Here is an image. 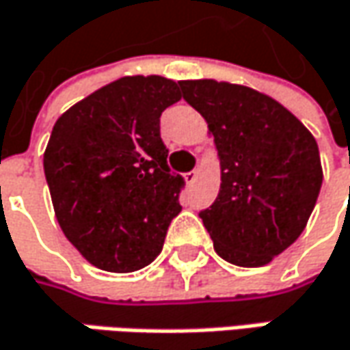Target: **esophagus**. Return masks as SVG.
Wrapping results in <instances>:
<instances>
[{"label":"esophagus","instance_id":"1","mask_svg":"<svg viewBox=\"0 0 350 350\" xmlns=\"http://www.w3.org/2000/svg\"><path fill=\"white\" fill-rule=\"evenodd\" d=\"M196 178H198V170H192V172H186V174H184V182H186V184H194Z\"/></svg>","mask_w":350,"mask_h":350}]
</instances>
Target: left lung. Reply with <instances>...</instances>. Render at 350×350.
<instances>
[{"instance_id":"left-lung-1","label":"left lung","mask_w":350,"mask_h":350,"mask_svg":"<svg viewBox=\"0 0 350 350\" xmlns=\"http://www.w3.org/2000/svg\"><path fill=\"white\" fill-rule=\"evenodd\" d=\"M208 122L219 158V194L200 217L221 259L261 267L305 230L323 166L315 136L269 94L228 81H180Z\"/></svg>"}]
</instances>
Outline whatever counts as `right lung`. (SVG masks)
I'll use <instances>...</instances> for the list:
<instances>
[{
  "instance_id": "1",
  "label": "right lung",
  "mask_w": 350,
  "mask_h": 350,
  "mask_svg": "<svg viewBox=\"0 0 350 350\" xmlns=\"http://www.w3.org/2000/svg\"><path fill=\"white\" fill-rule=\"evenodd\" d=\"M180 83L129 75L61 114L43 168L55 217L91 265L131 273L162 252L182 206V178L166 164L160 114L182 98Z\"/></svg>"
}]
</instances>
